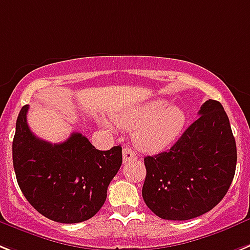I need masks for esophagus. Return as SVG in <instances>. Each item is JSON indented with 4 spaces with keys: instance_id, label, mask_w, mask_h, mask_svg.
Wrapping results in <instances>:
<instances>
[{
    "instance_id": "34e87169",
    "label": "esophagus",
    "mask_w": 250,
    "mask_h": 250,
    "mask_svg": "<svg viewBox=\"0 0 250 250\" xmlns=\"http://www.w3.org/2000/svg\"><path fill=\"white\" fill-rule=\"evenodd\" d=\"M137 156H136L135 151H132L129 147L123 148V163H128L131 160H136Z\"/></svg>"
}]
</instances>
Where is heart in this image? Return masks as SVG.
Masks as SVG:
<instances>
[{
    "label": "heart",
    "instance_id": "heart-1",
    "mask_svg": "<svg viewBox=\"0 0 250 250\" xmlns=\"http://www.w3.org/2000/svg\"><path fill=\"white\" fill-rule=\"evenodd\" d=\"M114 122L122 128L135 129L133 142L140 150L157 152L182 135L187 114L182 106L169 105L164 99H152L117 113Z\"/></svg>",
    "mask_w": 250,
    "mask_h": 250
}]
</instances>
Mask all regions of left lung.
Masks as SVG:
<instances>
[{"instance_id": "obj_1", "label": "left lung", "mask_w": 250, "mask_h": 250, "mask_svg": "<svg viewBox=\"0 0 250 250\" xmlns=\"http://www.w3.org/2000/svg\"><path fill=\"white\" fill-rule=\"evenodd\" d=\"M198 114L170 150L144 159L142 197L161 219L183 221L208 212L234 179L236 144L224 106L209 99Z\"/></svg>"}]
</instances>
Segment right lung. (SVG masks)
Segmentation results:
<instances>
[{"label": "right lung", "instance_id": "right-lung-1", "mask_svg": "<svg viewBox=\"0 0 250 250\" xmlns=\"http://www.w3.org/2000/svg\"><path fill=\"white\" fill-rule=\"evenodd\" d=\"M24 105L16 121L12 161L19 187L38 212L53 221L76 224L91 219L122 165V147L96 150L73 132L61 144L41 140L26 122Z\"/></svg>", "mask_w": 250, "mask_h": 250}]
</instances>
